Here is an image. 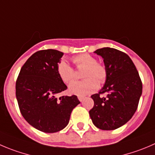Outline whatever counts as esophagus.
Here are the masks:
<instances>
[{"label": "esophagus", "mask_w": 155, "mask_h": 155, "mask_svg": "<svg viewBox=\"0 0 155 155\" xmlns=\"http://www.w3.org/2000/svg\"><path fill=\"white\" fill-rule=\"evenodd\" d=\"M84 99V97H78V100L81 101H81H83Z\"/></svg>", "instance_id": "obj_1"}]
</instances>
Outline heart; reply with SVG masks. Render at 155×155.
I'll return each instance as SVG.
<instances>
[{
	"label": "heart",
	"mask_w": 155,
	"mask_h": 155,
	"mask_svg": "<svg viewBox=\"0 0 155 155\" xmlns=\"http://www.w3.org/2000/svg\"><path fill=\"white\" fill-rule=\"evenodd\" d=\"M72 61L78 69L84 68L82 78L85 80L72 82L68 87L70 94L84 97L98 89V82L101 84L105 83L107 78V67L104 64L97 62L95 57L87 53H84L73 57ZM57 73L65 84L70 83L74 78L73 68L64 60L57 65Z\"/></svg>",
	"instance_id": "b5f03b06"
}]
</instances>
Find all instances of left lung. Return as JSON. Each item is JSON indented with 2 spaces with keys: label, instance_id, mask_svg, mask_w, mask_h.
I'll return each mask as SVG.
<instances>
[{
  "label": "left lung",
  "instance_id": "8db88e82",
  "mask_svg": "<svg viewBox=\"0 0 155 155\" xmlns=\"http://www.w3.org/2000/svg\"><path fill=\"white\" fill-rule=\"evenodd\" d=\"M104 58L107 78L98 94H93L94 106L89 111L94 126L102 130H114L126 124L138 108L142 83L132 59L116 48L94 51ZM107 92L106 97L100 94Z\"/></svg>",
  "mask_w": 155,
  "mask_h": 155
}]
</instances>
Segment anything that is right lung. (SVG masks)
Masks as SVG:
<instances>
[{"mask_svg":"<svg viewBox=\"0 0 155 155\" xmlns=\"http://www.w3.org/2000/svg\"><path fill=\"white\" fill-rule=\"evenodd\" d=\"M63 52L40 50L32 54L20 69L16 82V97L20 113L29 124L41 132L61 131L71 113L80 104L77 96L56 95L67 89L57 73Z\"/></svg>","mask_w":155,"mask_h":155,"instance_id":"right-lung-1","label":"right lung"}]
</instances>
